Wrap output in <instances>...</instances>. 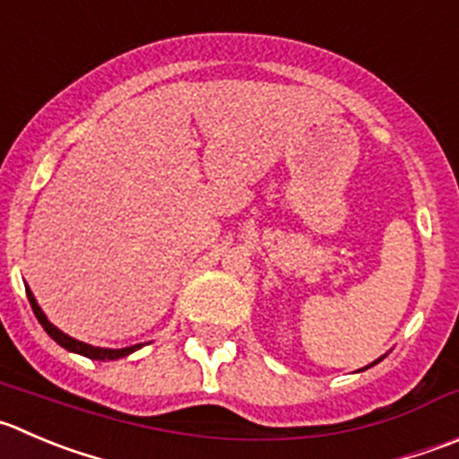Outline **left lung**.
<instances>
[{
  "label": "left lung",
  "instance_id": "obj_1",
  "mask_svg": "<svg viewBox=\"0 0 459 459\" xmlns=\"http://www.w3.org/2000/svg\"><path fill=\"white\" fill-rule=\"evenodd\" d=\"M384 359H385V354H384V357H381V359H377V361H375V363H370V366H366V368H361V370H359V372H363V370H368V368H372V366H377V363H379V361H384Z\"/></svg>",
  "mask_w": 459,
  "mask_h": 459
}]
</instances>
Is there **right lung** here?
<instances>
[{
	"mask_svg": "<svg viewBox=\"0 0 459 459\" xmlns=\"http://www.w3.org/2000/svg\"><path fill=\"white\" fill-rule=\"evenodd\" d=\"M26 296H29V302H30V307H33L35 318L39 320V325H42V327H44V332H47L48 336H51L53 341L57 342V345H62V348H65V350H69V352L80 354V357L93 359V361H117V359L130 357L132 352H136V350L143 348V342H139V345H130V348L111 350V348H96V345H89V342L75 341V338H71L69 333H65V332H62V329H57L56 325H53L51 320L47 318V314H44L42 307L38 305V300H35L33 291H30L29 287H26Z\"/></svg>",
	"mask_w": 459,
	"mask_h": 459,
	"instance_id": "1",
	"label": "right lung"
}]
</instances>
